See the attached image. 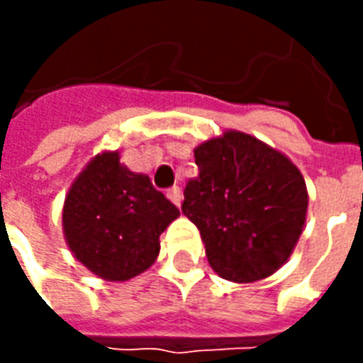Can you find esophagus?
Masks as SVG:
<instances>
[{
    "label": "esophagus",
    "instance_id": "34e87169",
    "mask_svg": "<svg viewBox=\"0 0 363 363\" xmlns=\"http://www.w3.org/2000/svg\"><path fill=\"white\" fill-rule=\"evenodd\" d=\"M167 198L173 202L174 206H181L182 202V190L179 186H171V189L167 190Z\"/></svg>",
    "mask_w": 363,
    "mask_h": 363
}]
</instances>
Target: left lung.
<instances>
[{
	"instance_id": "left-lung-1",
	"label": "left lung",
	"mask_w": 363,
	"mask_h": 363,
	"mask_svg": "<svg viewBox=\"0 0 363 363\" xmlns=\"http://www.w3.org/2000/svg\"><path fill=\"white\" fill-rule=\"evenodd\" d=\"M198 177L186 182L182 213L204 239L221 278L257 281L288 260L301 235L307 190L280 151L243 132L194 150Z\"/></svg>"
}]
</instances>
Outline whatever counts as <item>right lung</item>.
I'll use <instances>...</instances> for the list:
<instances>
[{
	"instance_id": "obj_1",
	"label": "right lung",
	"mask_w": 363,
	"mask_h": 363,
	"mask_svg": "<svg viewBox=\"0 0 363 363\" xmlns=\"http://www.w3.org/2000/svg\"><path fill=\"white\" fill-rule=\"evenodd\" d=\"M179 213L150 177L132 173L114 151L96 155L75 179L62 221L75 259L104 280L124 281L153 264L159 235Z\"/></svg>"
}]
</instances>
